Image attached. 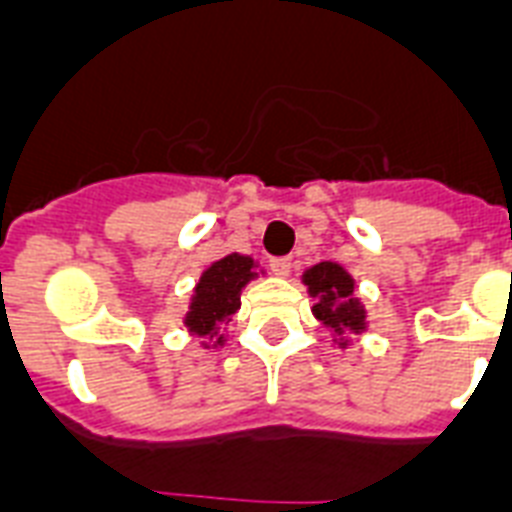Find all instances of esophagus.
<instances>
[{"instance_id":"34e87169","label":"esophagus","mask_w":512,"mask_h":512,"mask_svg":"<svg viewBox=\"0 0 512 512\" xmlns=\"http://www.w3.org/2000/svg\"><path fill=\"white\" fill-rule=\"evenodd\" d=\"M272 272L277 274V277H290V272H293V259H272Z\"/></svg>"}]
</instances>
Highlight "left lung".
Instances as JSON below:
<instances>
[{
	"instance_id": "1",
	"label": "left lung",
	"mask_w": 512,
	"mask_h": 512,
	"mask_svg": "<svg viewBox=\"0 0 512 512\" xmlns=\"http://www.w3.org/2000/svg\"><path fill=\"white\" fill-rule=\"evenodd\" d=\"M301 280L308 295L314 298L311 314L332 332V342H337L342 350L353 342L350 335H363L369 329L366 306L356 295V280L345 266L335 261H319L308 266Z\"/></svg>"
}]
</instances>
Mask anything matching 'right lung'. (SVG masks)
<instances>
[{
    "mask_svg": "<svg viewBox=\"0 0 512 512\" xmlns=\"http://www.w3.org/2000/svg\"><path fill=\"white\" fill-rule=\"evenodd\" d=\"M259 274H266V269L243 253H227L201 272L183 316L188 335L201 337V348L214 350L225 345L227 335L219 332V324L230 322L238 314L243 287Z\"/></svg>",
    "mask_w": 512,
    "mask_h": 512,
    "instance_id": "obj_1",
    "label": "right lung"
}]
</instances>
